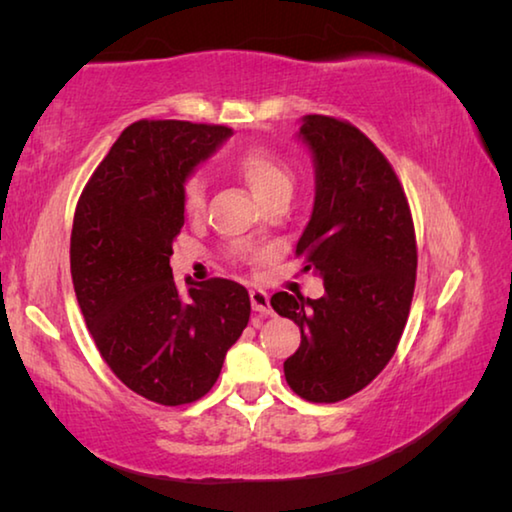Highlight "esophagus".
I'll return each instance as SVG.
<instances>
[{
  "label": "esophagus",
  "mask_w": 512,
  "mask_h": 512,
  "mask_svg": "<svg viewBox=\"0 0 512 512\" xmlns=\"http://www.w3.org/2000/svg\"><path fill=\"white\" fill-rule=\"evenodd\" d=\"M250 305H253V311H257V314H271V300H268V293L262 289L250 291Z\"/></svg>",
  "instance_id": "1"
}]
</instances>
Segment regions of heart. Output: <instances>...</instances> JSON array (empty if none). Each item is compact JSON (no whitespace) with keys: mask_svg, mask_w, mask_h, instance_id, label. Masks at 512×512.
<instances>
[{"mask_svg":"<svg viewBox=\"0 0 512 512\" xmlns=\"http://www.w3.org/2000/svg\"><path fill=\"white\" fill-rule=\"evenodd\" d=\"M235 169L264 205L273 198L293 192V171L289 162L264 146H253L235 162ZM183 207L189 216L205 210V183L201 176H189L183 185Z\"/></svg>","mask_w":512,"mask_h":512,"instance_id":"1","label":"heart"}]
</instances>
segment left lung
<instances>
[{
	"label": "left lung",
	"mask_w": 512,
	"mask_h": 512,
	"mask_svg": "<svg viewBox=\"0 0 512 512\" xmlns=\"http://www.w3.org/2000/svg\"><path fill=\"white\" fill-rule=\"evenodd\" d=\"M298 137L314 158L316 196L296 255L323 277V298L275 293L271 307L300 327L284 361L302 400L341 402L397 350L415 289V230L395 171L348 121L305 115Z\"/></svg>",
	"instance_id": "1"
}]
</instances>
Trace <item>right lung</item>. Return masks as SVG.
<instances>
[{"mask_svg":"<svg viewBox=\"0 0 512 512\" xmlns=\"http://www.w3.org/2000/svg\"><path fill=\"white\" fill-rule=\"evenodd\" d=\"M230 135L192 121H135L76 205L69 262L85 325L110 370L164 406L210 391L250 318L241 284L187 277L180 293L169 266L185 225V180Z\"/></svg>","mask_w":512,"mask_h":512,"instance_id":"1","label":"right lung"}]
</instances>
